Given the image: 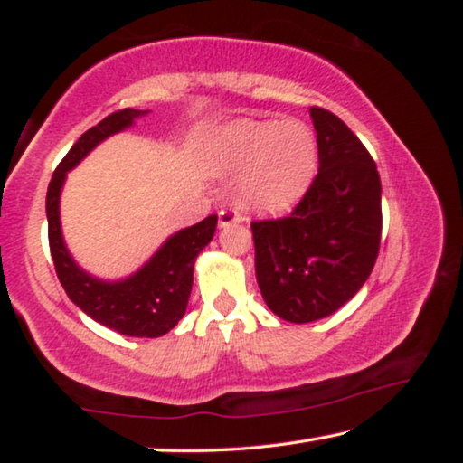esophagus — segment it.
<instances>
[{
    "label": "esophagus",
    "instance_id": "esophagus-1",
    "mask_svg": "<svg viewBox=\"0 0 463 463\" xmlns=\"http://www.w3.org/2000/svg\"><path fill=\"white\" fill-rule=\"evenodd\" d=\"M239 221H241V214L234 208H222L221 213H218V222H221V226H229Z\"/></svg>",
    "mask_w": 463,
    "mask_h": 463
}]
</instances>
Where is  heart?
<instances>
[{
    "label": "heart",
    "mask_w": 463,
    "mask_h": 463,
    "mask_svg": "<svg viewBox=\"0 0 463 463\" xmlns=\"http://www.w3.org/2000/svg\"><path fill=\"white\" fill-rule=\"evenodd\" d=\"M221 174L245 171L241 198L260 213H284L302 198L317 171V143L300 122L239 120L210 143Z\"/></svg>",
    "instance_id": "b5f03b06"
}]
</instances>
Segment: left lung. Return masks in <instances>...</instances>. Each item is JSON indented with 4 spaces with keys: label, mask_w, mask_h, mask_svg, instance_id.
<instances>
[{
    "label": "left lung",
    "mask_w": 463,
    "mask_h": 463,
    "mask_svg": "<svg viewBox=\"0 0 463 463\" xmlns=\"http://www.w3.org/2000/svg\"><path fill=\"white\" fill-rule=\"evenodd\" d=\"M318 174L284 218L250 222L255 276L271 312L312 323L351 300L378 260L382 184L367 148L339 116L310 108Z\"/></svg>",
    "instance_id": "8db88e82"
}]
</instances>
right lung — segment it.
Segmentation results:
<instances>
[{"instance_id": "1", "label": "right lung", "mask_w": 463, "mask_h": 463, "mask_svg": "<svg viewBox=\"0 0 463 463\" xmlns=\"http://www.w3.org/2000/svg\"><path fill=\"white\" fill-rule=\"evenodd\" d=\"M146 112L148 109L124 108L83 132L54 169L46 192V218L54 271L67 296L85 315L116 333L155 339L169 333L185 315L194 284V261L213 241L218 216L213 214L190 229L179 231L156 250L143 269L114 284L91 278L77 268L62 242L59 221V195L67 171L73 169L101 140L130 127L135 118Z\"/></svg>"}]
</instances>
